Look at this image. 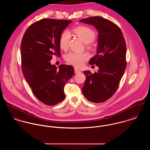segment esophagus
Instances as JSON below:
<instances>
[{"label": "esophagus", "mask_w": 150, "mask_h": 150, "mask_svg": "<svg viewBox=\"0 0 150 150\" xmlns=\"http://www.w3.org/2000/svg\"><path fill=\"white\" fill-rule=\"evenodd\" d=\"M74 73H76V74H78V73H81V71L77 68H74Z\"/></svg>", "instance_id": "obj_1"}]
</instances>
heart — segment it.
<instances>
[{
	"mask_svg": "<svg viewBox=\"0 0 150 150\" xmlns=\"http://www.w3.org/2000/svg\"><path fill=\"white\" fill-rule=\"evenodd\" d=\"M73 31L86 44L93 42L95 39V33L89 27L79 26L75 28ZM70 39V34L68 31H65L61 34L59 41L61 49L66 50L68 48ZM88 58L89 55L87 53L70 52L65 56V60L76 67H81Z\"/></svg>",
	"mask_w": 150,
	"mask_h": 150,
	"instance_id": "1",
	"label": "heart"
}]
</instances>
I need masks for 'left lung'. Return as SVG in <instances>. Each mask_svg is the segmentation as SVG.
Returning a JSON list of instances; mask_svg holds the SVG:
<instances>
[{
	"label": "left lung",
	"instance_id": "left-lung-1",
	"mask_svg": "<svg viewBox=\"0 0 150 150\" xmlns=\"http://www.w3.org/2000/svg\"><path fill=\"white\" fill-rule=\"evenodd\" d=\"M97 30V53L89 61L98 67L92 74L83 71L86 76L82 88L84 97L89 101L100 103L108 100L116 92L126 68V45L120 28L109 20L94 16L80 21Z\"/></svg>",
	"mask_w": 150,
	"mask_h": 150
}]
</instances>
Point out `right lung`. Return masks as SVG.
Returning a JSON list of instances; mask_svg holds the SVG:
<instances>
[{"instance_id": "add662e5", "label": "right lung", "mask_w": 150, "mask_h": 150, "mask_svg": "<svg viewBox=\"0 0 150 150\" xmlns=\"http://www.w3.org/2000/svg\"><path fill=\"white\" fill-rule=\"evenodd\" d=\"M69 20L43 19L32 24L23 37L21 54L25 79L35 96L47 105L65 98L64 86L74 74L73 67L52 65L53 55L60 54L59 38L71 23Z\"/></svg>"}]
</instances>
